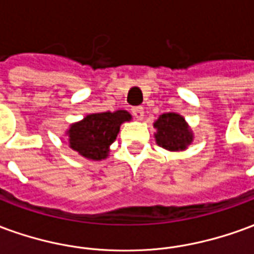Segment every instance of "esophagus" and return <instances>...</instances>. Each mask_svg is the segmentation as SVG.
Masks as SVG:
<instances>
[{"instance_id": "esophagus-1", "label": "esophagus", "mask_w": 254, "mask_h": 254, "mask_svg": "<svg viewBox=\"0 0 254 254\" xmlns=\"http://www.w3.org/2000/svg\"><path fill=\"white\" fill-rule=\"evenodd\" d=\"M132 113L133 116L137 118L138 121H141L144 118V109L143 107H134V109H132Z\"/></svg>"}]
</instances>
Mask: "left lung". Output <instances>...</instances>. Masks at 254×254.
I'll use <instances>...</instances> for the list:
<instances>
[{
    "instance_id": "left-lung-1",
    "label": "left lung",
    "mask_w": 254,
    "mask_h": 254,
    "mask_svg": "<svg viewBox=\"0 0 254 254\" xmlns=\"http://www.w3.org/2000/svg\"><path fill=\"white\" fill-rule=\"evenodd\" d=\"M154 127L156 129V144L170 152L185 151L194 138L187 120L177 113H165L159 116L154 122Z\"/></svg>"
}]
</instances>
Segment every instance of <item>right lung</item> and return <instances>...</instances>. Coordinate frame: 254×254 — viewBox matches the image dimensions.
Wrapping results in <instances>:
<instances>
[{
  "mask_svg": "<svg viewBox=\"0 0 254 254\" xmlns=\"http://www.w3.org/2000/svg\"><path fill=\"white\" fill-rule=\"evenodd\" d=\"M130 120L132 116L127 110L88 114L81 121L70 124L66 129L69 147L85 159H106L121 125Z\"/></svg>",
  "mask_w": 254,
  "mask_h": 254,
  "instance_id": "obj_1",
  "label": "right lung"
}]
</instances>
